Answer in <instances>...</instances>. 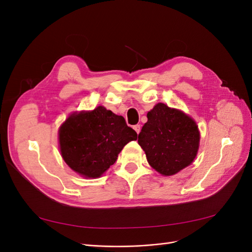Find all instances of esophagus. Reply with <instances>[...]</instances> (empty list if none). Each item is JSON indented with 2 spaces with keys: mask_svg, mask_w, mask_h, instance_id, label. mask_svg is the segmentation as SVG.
<instances>
[{
  "mask_svg": "<svg viewBox=\"0 0 252 252\" xmlns=\"http://www.w3.org/2000/svg\"><path fill=\"white\" fill-rule=\"evenodd\" d=\"M133 129L135 130V132L139 134V133H140V131H141V125H140V124H138V125H134V126H133Z\"/></svg>",
  "mask_w": 252,
  "mask_h": 252,
  "instance_id": "1",
  "label": "esophagus"
}]
</instances>
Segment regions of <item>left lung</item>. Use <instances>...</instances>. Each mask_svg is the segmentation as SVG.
Returning <instances> with one entry per match:
<instances>
[{"label":"left lung","instance_id":"8db88e82","mask_svg":"<svg viewBox=\"0 0 252 252\" xmlns=\"http://www.w3.org/2000/svg\"><path fill=\"white\" fill-rule=\"evenodd\" d=\"M139 144L152 168L173 175L193 162L200 146V131L192 118L158 103L147 113Z\"/></svg>","mask_w":252,"mask_h":252}]
</instances>
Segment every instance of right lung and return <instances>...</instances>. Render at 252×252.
Returning <instances> with one entry per match:
<instances>
[{
	"label": "right lung",
	"instance_id": "1",
	"mask_svg": "<svg viewBox=\"0 0 252 252\" xmlns=\"http://www.w3.org/2000/svg\"><path fill=\"white\" fill-rule=\"evenodd\" d=\"M138 134L125 119L103 106L73 112L59 129L60 150L65 163L85 178H98L116 163L123 147Z\"/></svg>",
	"mask_w": 252,
	"mask_h": 252
}]
</instances>
